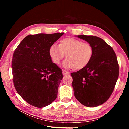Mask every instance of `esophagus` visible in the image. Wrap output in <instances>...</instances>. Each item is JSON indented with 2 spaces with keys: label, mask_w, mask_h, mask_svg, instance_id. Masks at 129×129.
Here are the masks:
<instances>
[{
  "label": "esophagus",
  "mask_w": 129,
  "mask_h": 129,
  "mask_svg": "<svg viewBox=\"0 0 129 129\" xmlns=\"http://www.w3.org/2000/svg\"><path fill=\"white\" fill-rule=\"evenodd\" d=\"M62 73H63V75H69V74H70L69 72H67V71H62Z\"/></svg>",
  "instance_id": "1"
}]
</instances>
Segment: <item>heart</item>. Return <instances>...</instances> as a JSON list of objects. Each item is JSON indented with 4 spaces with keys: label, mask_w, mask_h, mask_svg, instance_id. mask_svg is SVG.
I'll use <instances>...</instances> for the list:
<instances>
[{
    "label": "heart",
    "mask_w": 129,
    "mask_h": 129,
    "mask_svg": "<svg viewBox=\"0 0 129 129\" xmlns=\"http://www.w3.org/2000/svg\"><path fill=\"white\" fill-rule=\"evenodd\" d=\"M93 52V48L90 44L73 38L63 39L58 46L54 44L50 46L48 50L50 58L56 64H59L66 55L67 58L62 64L66 69L84 68L90 62Z\"/></svg>",
    "instance_id": "b5f03b06"
}]
</instances>
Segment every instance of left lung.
<instances>
[{"label":"left lung","mask_w":129,"mask_h":129,"mask_svg":"<svg viewBox=\"0 0 129 129\" xmlns=\"http://www.w3.org/2000/svg\"><path fill=\"white\" fill-rule=\"evenodd\" d=\"M90 44L93 50L89 63L71 74L74 95L79 102L88 107L102 104L110 97L119 75L116 54L102 39L93 36H76Z\"/></svg>","instance_id":"left-lung-1"}]
</instances>
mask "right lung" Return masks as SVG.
Masks as SVG:
<instances>
[{
    "label": "right lung",
    "instance_id": "obj_1",
    "mask_svg": "<svg viewBox=\"0 0 129 129\" xmlns=\"http://www.w3.org/2000/svg\"><path fill=\"white\" fill-rule=\"evenodd\" d=\"M63 34L29 35L13 53L12 70L15 88L19 95L33 106L45 107L56 99L63 74L52 62L48 50Z\"/></svg>",
    "mask_w": 129,
    "mask_h": 129
}]
</instances>
